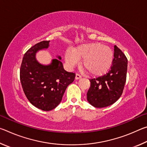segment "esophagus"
Masks as SVG:
<instances>
[{
    "mask_svg": "<svg viewBox=\"0 0 147 147\" xmlns=\"http://www.w3.org/2000/svg\"><path fill=\"white\" fill-rule=\"evenodd\" d=\"M81 78H82V76L80 75V74H76V76H75V79H76V80L80 79Z\"/></svg>",
    "mask_w": 147,
    "mask_h": 147,
    "instance_id": "1",
    "label": "esophagus"
}]
</instances>
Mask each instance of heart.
Listing matches in <instances>:
<instances>
[{
  "label": "heart",
  "instance_id": "b5f03b06",
  "mask_svg": "<svg viewBox=\"0 0 147 147\" xmlns=\"http://www.w3.org/2000/svg\"><path fill=\"white\" fill-rule=\"evenodd\" d=\"M83 59L82 65L94 76L103 75L111 67L113 60V52L108 46L98 43H89L79 45L65 53L66 63L74 67Z\"/></svg>",
  "mask_w": 147,
  "mask_h": 147
}]
</instances>
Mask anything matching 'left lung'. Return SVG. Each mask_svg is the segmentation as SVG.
Returning a JSON list of instances; mask_svg holds the SVG:
<instances>
[{
  "mask_svg": "<svg viewBox=\"0 0 147 147\" xmlns=\"http://www.w3.org/2000/svg\"><path fill=\"white\" fill-rule=\"evenodd\" d=\"M113 60L110 70L103 76L90 79L91 86L87 100L95 108L111 105L120 98L126 80L128 59L116 45L114 46Z\"/></svg>",
  "mask_w": 147,
  "mask_h": 147,
  "instance_id": "8db88e82",
  "label": "left lung"
}]
</instances>
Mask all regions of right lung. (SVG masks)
I'll use <instances>...</instances> for the list:
<instances>
[{"mask_svg":"<svg viewBox=\"0 0 147 147\" xmlns=\"http://www.w3.org/2000/svg\"><path fill=\"white\" fill-rule=\"evenodd\" d=\"M49 42L41 41L28 49L20 69V80L26 98L43 111L52 110L60 103L66 88L75 78V73L63 69L60 56L47 65L37 61L36 53L48 48Z\"/></svg>","mask_w":147,"mask_h":147,"instance_id":"obj_1","label":"right lung"}]
</instances>
